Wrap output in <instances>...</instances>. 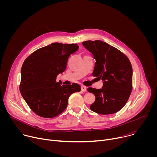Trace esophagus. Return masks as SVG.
I'll return each instance as SVG.
<instances>
[{
  "label": "esophagus",
  "mask_w": 157,
  "mask_h": 157,
  "mask_svg": "<svg viewBox=\"0 0 157 157\" xmlns=\"http://www.w3.org/2000/svg\"><path fill=\"white\" fill-rule=\"evenodd\" d=\"M81 91H82V92H86V91H87L86 87H85V86H81Z\"/></svg>",
  "instance_id": "esophagus-1"
}]
</instances>
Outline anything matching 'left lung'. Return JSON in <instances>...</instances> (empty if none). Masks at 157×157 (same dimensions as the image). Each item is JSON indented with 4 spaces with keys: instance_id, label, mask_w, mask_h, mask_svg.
<instances>
[{
    "instance_id": "1",
    "label": "left lung",
    "mask_w": 157,
    "mask_h": 157,
    "mask_svg": "<svg viewBox=\"0 0 157 157\" xmlns=\"http://www.w3.org/2000/svg\"><path fill=\"white\" fill-rule=\"evenodd\" d=\"M82 45L96 60L93 76L103 81L101 89L88 87L96 100L90 109L107 115L119 111L127 103L132 89V67L120 50L101 40H88Z\"/></svg>"
}]
</instances>
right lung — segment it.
Instances as JSON below:
<instances>
[{"label": "right lung", "mask_w": 157, "mask_h": 157, "mask_svg": "<svg viewBox=\"0 0 157 157\" xmlns=\"http://www.w3.org/2000/svg\"><path fill=\"white\" fill-rule=\"evenodd\" d=\"M79 48L78 44L53 43L27 57L21 69L20 91L34 113L44 118L58 116L68 105L69 97L81 91L76 83L61 85L56 81L65 71L71 55Z\"/></svg>", "instance_id": "obj_1"}]
</instances>
